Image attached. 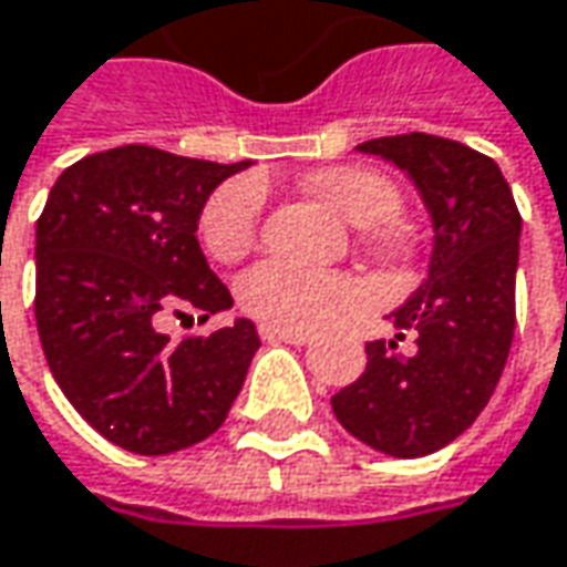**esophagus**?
Returning <instances> with one entry per match:
<instances>
[{"mask_svg": "<svg viewBox=\"0 0 567 567\" xmlns=\"http://www.w3.org/2000/svg\"><path fill=\"white\" fill-rule=\"evenodd\" d=\"M259 337L266 343H291V347H305L311 343L308 333H295V330H279V327H259Z\"/></svg>", "mask_w": 567, "mask_h": 567, "instance_id": "obj_1", "label": "esophagus"}]
</instances>
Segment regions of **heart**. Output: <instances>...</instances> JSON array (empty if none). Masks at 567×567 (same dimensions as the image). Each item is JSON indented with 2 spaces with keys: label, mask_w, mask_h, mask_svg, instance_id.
Returning a JSON list of instances; mask_svg holds the SVG:
<instances>
[{
  "label": "heart",
  "mask_w": 567,
  "mask_h": 567,
  "mask_svg": "<svg viewBox=\"0 0 567 567\" xmlns=\"http://www.w3.org/2000/svg\"><path fill=\"white\" fill-rule=\"evenodd\" d=\"M317 195L359 227L379 228L369 234L372 250L382 256H408L411 234L388 220L401 208V192L388 176L365 166H333L311 179ZM262 220V188L256 179H230L205 202L198 237L217 262H237L252 250ZM240 301L266 327L308 333L362 301V288L350 276L315 272L291 262H262L240 279Z\"/></svg>",
  "instance_id": "heart-1"
}]
</instances>
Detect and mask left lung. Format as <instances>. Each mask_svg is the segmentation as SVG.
I'll return each instance as SVG.
<instances>
[{
	"mask_svg": "<svg viewBox=\"0 0 567 567\" xmlns=\"http://www.w3.org/2000/svg\"><path fill=\"white\" fill-rule=\"evenodd\" d=\"M408 173L430 220L426 279L391 311L394 340L365 347V369L330 398L352 436L394 458L450 446L491 401L514 343L523 220L501 166L450 137L398 134L355 147ZM404 332L415 347L400 350Z\"/></svg>",
	"mask_w": 567,
	"mask_h": 567,
	"instance_id": "obj_1",
	"label": "left lung"
}]
</instances>
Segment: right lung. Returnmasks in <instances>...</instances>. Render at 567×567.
Returning a JSON list of instances; mask_svg holds the SVG:
<instances>
[{
  "mask_svg": "<svg viewBox=\"0 0 567 567\" xmlns=\"http://www.w3.org/2000/svg\"><path fill=\"white\" fill-rule=\"evenodd\" d=\"M247 166L127 144L66 166L38 217L34 317L48 365L121 450L169 455L208 440L244 388L259 350L252 320L179 343L159 320L234 305L195 230L208 195Z\"/></svg>",
  "mask_w": 567,
  "mask_h": 567,
  "instance_id": "add662e5",
  "label": "right lung"
}]
</instances>
